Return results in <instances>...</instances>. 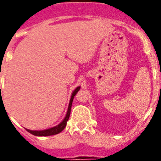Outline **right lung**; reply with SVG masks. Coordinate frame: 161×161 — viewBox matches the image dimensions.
Segmentation results:
<instances>
[{"label":"right lung","instance_id":"right-lung-1","mask_svg":"<svg viewBox=\"0 0 161 161\" xmlns=\"http://www.w3.org/2000/svg\"><path fill=\"white\" fill-rule=\"evenodd\" d=\"M80 87L79 86V87L76 88V89L72 92L70 102H69V105H68V111H67L66 116H65L64 119V120L62 121L59 125L54 126V127H52V128L47 129V130H28V129H25V130H27L28 132H30L31 134H32V135H34V136H53V135H56V134L60 133V132L65 128V126H66L67 122H68V119H69V116H70L72 101H73V98L74 97H75V95H76V93L80 90Z\"/></svg>","mask_w":161,"mask_h":161}]
</instances>
